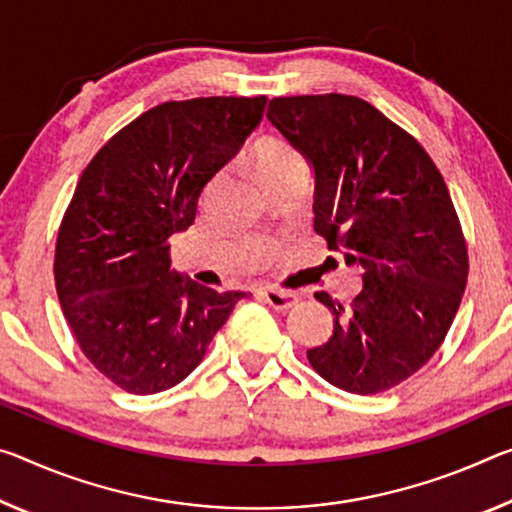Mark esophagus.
I'll return each instance as SVG.
<instances>
[{"instance_id":"1","label":"esophagus","mask_w":512,"mask_h":512,"mask_svg":"<svg viewBox=\"0 0 512 512\" xmlns=\"http://www.w3.org/2000/svg\"><path fill=\"white\" fill-rule=\"evenodd\" d=\"M262 296L266 303H269L273 310H291L298 303V296L291 294V291H282V289H275V287H266L262 289Z\"/></svg>"}]
</instances>
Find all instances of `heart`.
Instances as JSON below:
<instances>
[{
	"label": "heart",
	"instance_id": "heart-1",
	"mask_svg": "<svg viewBox=\"0 0 512 512\" xmlns=\"http://www.w3.org/2000/svg\"><path fill=\"white\" fill-rule=\"evenodd\" d=\"M257 173L264 182L278 175H287L291 170L305 168V159L294 143L282 139V136H266L255 148Z\"/></svg>",
	"mask_w": 512,
	"mask_h": 512
}]
</instances>
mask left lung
<instances>
[{
    "label": "left lung",
    "instance_id": "obj_1",
    "mask_svg": "<svg viewBox=\"0 0 512 512\" xmlns=\"http://www.w3.org/2000/svg\"><path fill=\"white\" fill-rule=\"evenodd\" d=\"M266 118L314 166V232L364 271L348 305L314 294L335 330L307 360L344 392L392 389L433 358L465 294L467 243L444 177L360 97H273Z\"/></svg>",
    "mask_w": 512,
    "mask_h": 512
}]
</instances>
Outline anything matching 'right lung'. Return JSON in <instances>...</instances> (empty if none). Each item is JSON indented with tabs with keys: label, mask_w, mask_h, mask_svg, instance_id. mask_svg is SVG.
<instances>
[{
	"label": "right lung",
	"mask_w": 512,
	"mask_h": 512,
	"mask_svg": "<svg viewBox=\"0 0 512 512\" xmlns=\"http://www.w3.org/2000/svg\"><path fill=\"white\" fill-rule=\"evenodd\" d=\"M266 95L196 97L141 113L97 150L56 234L54 282L86 360L129 394L175 387L246 291L170 271V237L259 125Z\"/></svg>",
	"instance_id": "1"
}]
</instances>
